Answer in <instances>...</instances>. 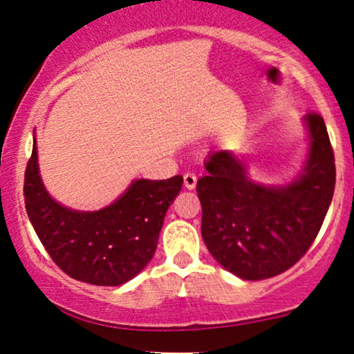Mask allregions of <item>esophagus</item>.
I'll use <instances>...</instances> for the list:
<instances>
[{
    "label": "esophagus",
    "instance_id": "34e87169",
    "mask_svg": "<svg viewBox=\"0 0 354 354\" xmlns=\"http://www.w3.org/2000/svg\"><path fill=\"white\" fill-rule=\"evenodd\" d=\"M196 174L193 173H185V176H183V183H185V188L188 189H194V186H196Z\"/></svg>",
    "mask_w": 354,
    "mask_h": 354
}]
</instances>
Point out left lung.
<instances>
[{"label":"left lung","mask_w":354,"mask_h":354,"mask_svg":"<svg viewBox=\"0 0 354 354\" xmlns=\"http://www.w3.org/2000/svg\"><path fill=\"white\" fill-rule=\"evenodd\" d=\"M308 158L288 185L256 183L228 149L211 151L198 180L201 234L214 259L241 279L258 281L290 270L310 250L333 193L335 154L323 118L304 116Z\"/></svg>","instance_id":"obj_1"}]
</instances>
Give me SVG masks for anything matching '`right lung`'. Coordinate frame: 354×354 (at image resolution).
I'll use <instances>...</instances> for the list:
<instances>
[{"label": "right lung", "instance_id": "right-lung-1", "mask_svg": "<svg viewBox=\"0 0 354 354\" xmlns=\"http://www.w3.org/2000/svg\"><path fill=\"white\" fill-rule=\"evenodd\" d=\"M181 186L180 174L135 180L106 208H66L44 188L35 138L24 173V205L44 250L64 273L96 286H120L151 261L166 211Z\"/></svg>", "mask_w": 354, "mask_h": 354}]
</instances>
